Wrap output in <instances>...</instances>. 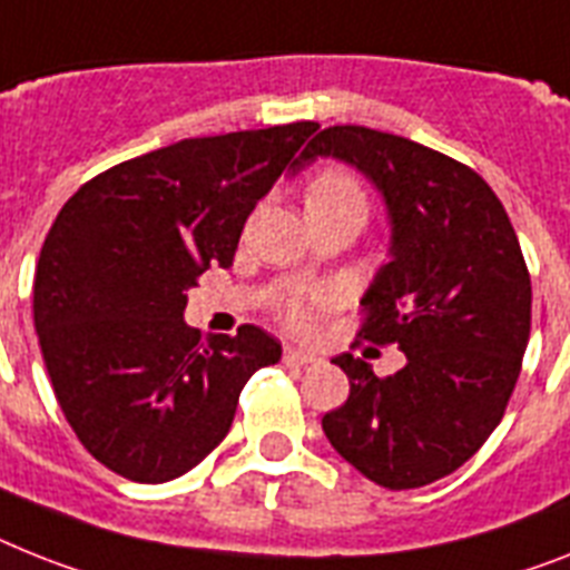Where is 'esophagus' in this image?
<instances>
[{"mask_svg":"<svg viewBox=\"0 0 570 570\" xmlns=\"http://www.w3.org/2000/svg\"><path fill=\"white\" fill-rule=\"evenodd\" d=\"M320 355H314V352H305V350H296V346H288L285 350V364L291 366H312L317 364Z\"/></svg>","mask_w":570,"mask_h":570,"instance_id":"esophagus-1","label":"esophagus"}]
</instances>
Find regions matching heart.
I'll return each mask as SVG.
<instances>
[{"instance_id":"1","label":"heart","mask_w":570,"mask_h":570,"mask_svg":"<svg viewBox=\"0 0 570 570\" xmlns=\"http://www.w3.org/2000/svg\"><path fill=\"white\" fill-rule=\"evenodd\" d=\"M308 206H335V204H352L366 209V195L358 177L346 168H323V171L308 183L305 191ZM326 303V296H294L285 305V320L291 328L308 332L317 323V308Z\"/></svg>"}]
</instances>
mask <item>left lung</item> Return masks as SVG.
Masks as SVG:
<instances>
[{
	"label": "left lung",
	"instance_id": "left-lung-1",
	"mask_svg": "<svg viewBox=\"0 0 570 570\" xmlns=\"http://www.w3.org/2000/svg\"><path fill=\"white\" fill-rule=\"evenodd\" d=\"M337 157L379 186L393 262L370 285L358 341L396 343L407 364L375 375L350 352V399L323 416L346 463L384 489H420L495 431L530 341V271L504 204L481 174L404 136L361 125L320 130L294 166Z\"/></svg>",
	"mask_w": 570,
	"mask_h": 570
}]
</instances>
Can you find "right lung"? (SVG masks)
Segmentation results:
<instances>
[{
	"label": "right lung",
	"mask_w": 570,
	"mask_h": 570,
	"mask_svg": "<svg viewBox=\"0 0 570 570\" xmlns=\"http://www.w3.org/2000/svg\"><path fill=\"white\" fill-rule=\"evenodd\" d=\"M317 121L183 139L87 180L35 274V328L66 422L110 472L166 483L229 434L235 404L282 346L258 326L200 337L186 291L233 265L256 209Z\"/></svg>",
	"instance_id": "1"
}]
</instances>
